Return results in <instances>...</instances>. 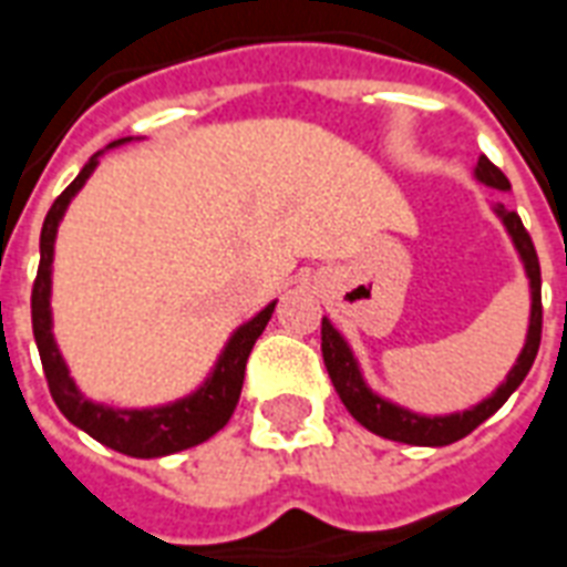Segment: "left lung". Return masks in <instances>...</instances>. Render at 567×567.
I'll list each match as a JSON object with an SVG mask.
<instances>
[{"label": "left lung", "instance_id": "1", "mask_svg": "<svg viewBox=\"0 0 567 567\" xmlns=\"http://www.w3.org/2000/svg\"><path fill=\"white\" fill-rule=\"evenodd\" d=\"M476 179L485 183L491 188H499V192H508L512 183L506 179V174L488 159V156H480L476 162ZM494 213L499 215V221L506 224L508 236H512V245L520 254V262H524L526 278H529V298H533V307H529V328H526V343L517 354L515 367L508 370L506 381L499 384L488 399H482L480 405H473L471 411H458V414L446 416H425L414 414L408 408L390 402V399H381L379 393H372L370 384L363 381V372L354 361V352L349 349V343L343 340V333L337 331L331 324V319H322V358L324 370L331 375L333 390L340 393L343 405L349 408V414L370 429L372 434H381L388 441L411 443V446H446V443H455L467 437V434L488 420L497 408H503L512 393L520 388V381L526 379V372L533 367L535 354H538V346H542V266H538V254H535V245L526 234L520 215L506 209L503 204L494 206Z\"/></svg>", "mask_w": 567, "mask_h": 567}]
</instances>
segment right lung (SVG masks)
<instances>
[{"instance_id":"1","label":"right lung","mask_w":567,"mask_h":567,"mask_svg":"<svg viewBox=\"0 0 567 567\" xmlns=\"http://www.w3.org/2000/svg\"><path fill=\"white\" fill-rule=\"evenodd\" d=\"M124 142H133V138H117L109 147H117ZM96 165H100V153H94L85 162V168L79 171V177L55 197V204L50 206V213L43 218L41 266H38V278H34L32 287L34 343H38V352H41L43 375H47L52 399H55V405L70 423L91 434L94 441H100L109 450L124 452V455H133V458H162V455H171V452L188 450V446L209 441L234 416L239 393H243L248 354H251L262 328L269 324L278 301H271L254 319L239 324L230 333L224 352L218 354L209 379L195 393H188L177 402H168V405L159 408H109L103 402H91L87 396H82V390L76 388V381L70 379L68 363L61 358L55 337H52V251H55V234H59V224L68 213L70 200L76 197L79 188L85 186V179L94 174Z\"/></svg>"}]
</instances>
